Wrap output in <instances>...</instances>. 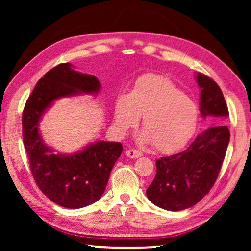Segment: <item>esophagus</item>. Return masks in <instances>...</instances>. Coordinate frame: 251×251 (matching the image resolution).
<instances>
[{
    "label": "esophagus",
    "mask_w": 251,
    "mask_h": 251,
    "mask_svg": "<svg viewBox=\"0 0 251 251\" xmlns=\"http://www.w3.org/2000/svg\"><path fill=\"white\" fill-rule=\"evenodd\" d=\"M126 155L130 157V159H137V157L142 156V153L137 150H128L126 152Z\"/></svg>",
    "instance_id": "obj_1"
}]
</instances>
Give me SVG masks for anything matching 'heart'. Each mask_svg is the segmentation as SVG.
<instances>
[{
	"label": "heart",
	"instance_id": "heart-1",
	"mask_svg": "<svg viewBox=\"0 0 251 251\" xmlns=\"http://www.w3.org/2000/svg\"><path fill=\"white\" fill-rule=\"evenodd\" d=\"M143 116L142 143H153L161 152L179 149L193 136L199 108L191 97L169 78L146 74L136 82L129 95L118 98L114 122L121 133L138 126Z\"/></svg>",
	"mask_w": 251,
	"mask_h": 251
}]
</instances>
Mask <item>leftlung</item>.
<instances>
[{
    "label": "left lung",
    "instance_id": "left-lung-1",
    "mask_svg": "<svg viewBox=\"0 0 251 251\" xmlns=\"http://www.w3.org/2000/svg\"><path fill=\"white\" fill-rule=\"evenodd\" d=\"M200 112L222 123L228 116L223 92L212 78L198 73ZM229 142L227 126L219 125L199 135L183 152L156 161V175L146 190L157 207L179 211L193 207L209 193L217 180Z\"/></svg>",
    "mask_w": 251,
    "mask_h": 251
}]
</instances>
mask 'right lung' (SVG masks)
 Listing matches in <instances>:
<instances>
[{
    "mask_svg": "<svg viewBox=\"0 0 251 251\" xmlns=\"http://www.w3.org/2000/svg\"><path fill=\"white\" fill-rule=\"evenodd\" d=\"M94 75L73 70L70 63L53 67L27 99L23 112V142L36 185L54 203L70 209L87 207L101 198L109 174L122 153V144L98 140L74 154H54L39 131L40 120L57 99L98 94Z\"/></svg>",
    "mask_w": 251,
    "mask_h": 251,
    "instance_id": "1",
    "label": "right lung"
}]
</instances>
